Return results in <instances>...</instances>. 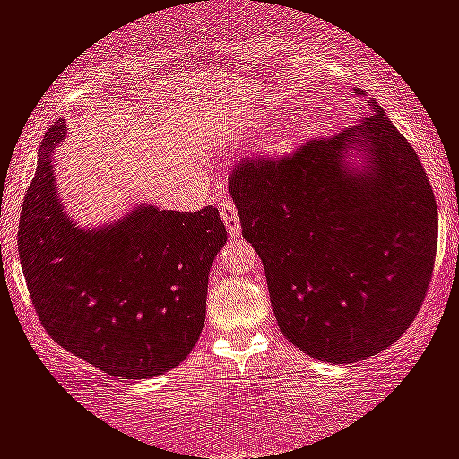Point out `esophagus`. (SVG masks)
<instances>
[{"label": "esophagus", "mask_w": 459, "mask_h": 459, "mask_svg": "<svg viewBox=\"0 0 459 459\" xmlns=\"http://www.w3.org/2000/svg\"><path fill=\"white\" fill-rule=\"evenodd\" d=\"M219 214L223 219L225 228H228L231 238H238L240 236V217L236 212V206L230 200H221L219 202Z\"/></svg>", "instance_id": "obj_1"}]
</instances>
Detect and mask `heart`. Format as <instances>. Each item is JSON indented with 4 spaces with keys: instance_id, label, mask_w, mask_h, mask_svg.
Listing matches in <instances>:
<instances>
[{
    "instance_id": "b5f03b06",
    "label": "heart",
    "mask_w": 459,
    "mask_h": 459,
    "mask_svg": "<svg viewBox=\"0 0 459 459\" xmlns=\"http://www.w3.org/2000/svg\"><path fill=\"white\" fill-rule=\"evenodd\" d=\"M270 146H273V151H287L291 146V140H287V138H274L273 143H270Z\"/></svg>"
}]
</instances>
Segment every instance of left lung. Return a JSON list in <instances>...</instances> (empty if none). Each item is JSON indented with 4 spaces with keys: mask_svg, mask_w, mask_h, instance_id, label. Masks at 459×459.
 Here are the masks:
<instances>
[{
    "mask_svg": "<svg viewBox=\"0 0 459 459\" xmlns=\"http://www.w3.org/2000/svg\"><path fill=\"white\" fill-rule=\"evenodd\" d=\"M282 336L353 364L403 336L426 298L438 211L426 169L375 100L333 138L230 177Z\"/></svg>",
    "mask_w": 459,
    "mask_h": 459,
    "instance_id": "8db88e82",
    "label": "left lung"
}]
</instances>
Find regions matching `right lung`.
<instances>
[{
    "mask_svg": "<svg viewBox=\"0 0 459 459\" xmlns=\"http://www.w3.org/2000/svg\"><path fill=\"white\" fill-rule=\"evenodd\" d=\"M56 121L39 146L19 223L33 308L55 342L112 377L152 378L177 368L206 319L211 265L228 240L212 206L197 212L140 204L104 228H78L55 186Z\"/></svg>",
    "mask_w": 459,
    "mask_h": 459,
    "instance_id": "add662e5",
    "label": "right lung"
}]
</instances>
